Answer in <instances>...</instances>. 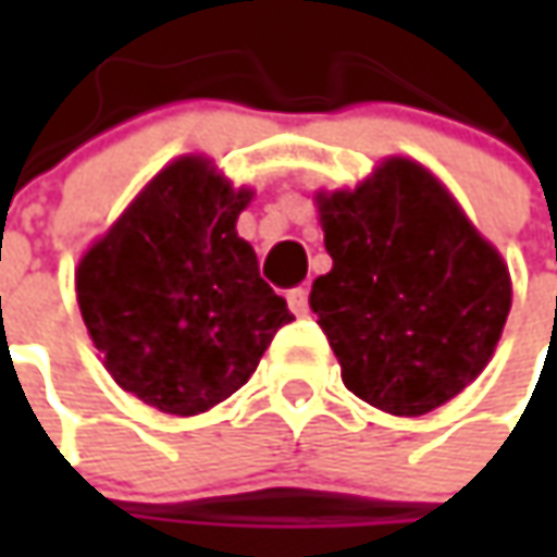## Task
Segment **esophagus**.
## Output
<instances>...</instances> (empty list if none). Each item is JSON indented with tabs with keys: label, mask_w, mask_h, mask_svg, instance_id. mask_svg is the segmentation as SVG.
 Listing matches in <instances>:
<instances>
[{
	"label": "esophagus",
	"mask_w": 557,
	"mask_h": 557,
	"mask_svg": "<svg viewBox=\"0 0 557 557\" xmlns=\"http://www.w3.org/2000/svg\"><path fill=\"white\" fill-rule=\"evenodd\" d=\"M288 310L294 312V315H307V312H310V290L290 288L288 290Z\"/></svg>",
	"instance_id": "obj_1"
}]
</instances>
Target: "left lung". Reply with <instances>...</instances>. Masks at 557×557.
<instances>
[{
	"label": "left lung",
	"mask_w": 557,
	"mask_h": 557,
	"mask_svg": "<svg viewBox=\"0 0 557 557\" xmlns=\"http://www.w3.org/2000/svg\"><path fill=\"white\" fill-rule=\"evenodd\" d=\"M332 272L310 307L347 391L391 416H424L465 391L499 344L511 282L496 247L412 161L356 191L319 195Z\"/></svg>",
	"instance_id": "obj_1"
}]
</instances>
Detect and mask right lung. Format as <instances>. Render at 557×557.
Segmentation results:
<instances>
[{"instance_id":"obj_1","label":"right lung","mask_w":557,"mask_h":557,"mask_svg":"<svg viewBox=\"0 0 557 557\" xmlns=\"http://www.w3.org/2000/svg\"><path fill=\"white\" fill-rule=\"evenodd\" d=\"M247 201L210 161L180 158L79 260L76 300L104 369L166 416L235 394L294 319L235 232Z\"/></svg>"}]
</instances>
